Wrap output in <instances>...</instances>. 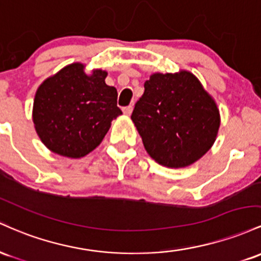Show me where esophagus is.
Listing matches in <instances>:
<instances>
[{
	"label": "esophagus",
	"mask_w": 261,
	"mask_h": 261,
	"mask_svg": "<svg viewBox=\"0 0 261 261\" xmlns=\"http://www.w3.org/2000/svg\"><path fill=\"white\" fill-rule=\"evenodd\" d=\"M132 112H133V107H132V106H127V107L123 108V113H124V115L130 116Z\"/></svg>",
	"instance_id": "34e87169"
}]
</instances>
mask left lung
<instances>
[{"label": "left lung", "instance_id": "8db88e82", "mask_svg": "<svg viewBox=\"0 0 261 261\" xmlns=\"http://www.w3.org/2000/svg\"><path fill=\"white\" fill-rule=\"evenodd\" d=\"M132 121L145 150L168 168H185L210 150L221 118L215 99L190 71L150 75Z\"/></svg>", "mask_w": 261, "mask_h": 261}]
</instances>
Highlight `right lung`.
<instances>
[{
  "label": "right lung",
  "mask_w": 261,
  "mask_h": 261,
  "mask_svg": "<svg viewBox=\"0 0 261 261\" xmlns=\"http://www.w3.org/2000/svg\"><path fill=\"white\" fill-rule=\"evenodd\" d=\"M84 69V64H70L46 79L33 103L34 127L44 145L74 159L91 153L122 115L117 90L105 83L107 72L86 75Z\"/></svg>",
  "instance_id": "obj_1"
}]
</instances>
